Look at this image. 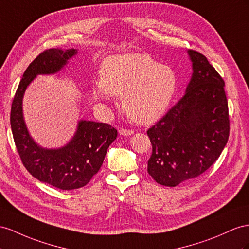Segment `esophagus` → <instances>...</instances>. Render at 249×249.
I'll list each match as a JSON object with an SVG mask.
<instances>
[{"instance_id":"1","label":"esophagus","mask_w":249,"mask_h":249,"mask_svg":"<svg viewBox=\"0 0 249 249\" xmlns=\"http://www.w3.org/2000/svg\"><path fill=\"white\" fill-rule=\"evenodd\" d=\"M119 133L121 136H124V137H127V136H131L133 135V130L131 129H125V128H121L119 130Z\"/></svg>"}]
</instances>
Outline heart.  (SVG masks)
Returning a JSON list of instances; mask_svg holds the SVG:
<instances>
[{"mask_svg":"<svg viewBox=\"0 0 249 249\" xmlns=\"http://www.w3.org/2000/svg\"><path fill=\"white\" fill-rule=\"evenodd\" d=\"M177 89L174 69L148 54L132 53L111 55L103 62L102 76L92 84V95L100 103H114L123 97L129 119L150 124L166 113Z\"/></svg>","mask_w":249,"mask_h":249,"instance_id":"obj_1","label":"heart"}]
</instances>
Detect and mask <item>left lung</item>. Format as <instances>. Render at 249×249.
Listing matches in <instances>:
<instances>
[{
    "mask_svg": "<svg viewBox=\"0 0 249 249\" xmlns=\"http://www.w3.org/2000/svg\"><path fill=\"white\" fill-rule=\"evenodd\" d=\"M187 53L193 75L185 94L147 130L152 145L147 171L157 183L169 187L206 171L229 137L225 83L205 55Z\"/></svg>",
    "mask_w": 249,
    "mask_h": 249,
    "instance_id": "left-lung-1",
    "label": "left lung"
}]
</instances>
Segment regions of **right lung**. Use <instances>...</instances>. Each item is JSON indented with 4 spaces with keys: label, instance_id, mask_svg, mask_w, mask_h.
<instances>
[{
    "label": "right lung",
    "instance_id": "add662e5",
    "mask_svg": "<svg viewBox=\"0 0 249 249\" xmlns=\"http://www.w3.org/2000/svg\"><path fill=\"white\" fill-rule=\"evenodd\" d=\"M78 53L70 48L44 50L29 64L18 84L11 105L10 124L17 150L30 175L62 190L81 188L100 170L109 145L118 131L109 124L81 120L73 138L63 147L48 149L30 137L23 117V97L37 74H53Z\"/></svg>",
    "mask_w": 249,
    "mask_h": 249
}]
</instances>
